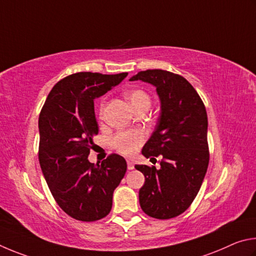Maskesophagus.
I'll return each instance as SVG.
<instances>
[{
  "label": "esophagus",
  "instance_id": "obj_1",
  "mask_svg": "<svg viewBox=\"0 0 256 256\" xmlns=\"http://www.w3.org/2000/svg\"><path fill=\"white\" fill-rule=\"evenodd\" d=\"M127 166H128V170H134L135 165H134V163L130 162V160H127Z\"/></svg>",
  "mask_w": 256,
  "mask_h": 256
}]
</instances>
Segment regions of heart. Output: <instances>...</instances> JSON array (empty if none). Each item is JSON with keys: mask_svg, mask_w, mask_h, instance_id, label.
<instances>
[{"mask_svg": "<svg viewBox=\"0 0 256 256\" xmlns=\"http://www.w3.org/2000/svg\"><path fill=\"white\" fill-rule=\"evenodd\" d=\"M126 98L130 102V104L135 110L140 106H150V98L148 94L142 90H132L126 93ZM103 112V103L100 108V114ZM144 142L142 132H119L114 137V145L121 154L130 156L134 153H136L137 150L140 148V145Z\"/></svg>", "mask_w": 256, "mask_h": 256, "instance_id": "obj_1", "label": "heart"}]
</instances>
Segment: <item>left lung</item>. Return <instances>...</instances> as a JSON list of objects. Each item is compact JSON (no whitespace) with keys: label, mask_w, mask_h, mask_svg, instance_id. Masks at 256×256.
Here are the masks:
<instances>
[{"label":"left lung","mask_w":256,"mask_h":256,"mask_svg":"<svg viewBox=\"0 0 256 256\" xmlns=\"http://www.w3.org/2000/svg\"><path fill=\"white\" fill-rule=\"evenodd\" d=\"M130 80L153 85L160 102L158 120L142 154L147 158L162 155L163 160L160 168L135 166L145 176L140 190V207L153 218H174L190 207L207 172V112L199 94L180 75L147 70Z\"/></svg>","instance_id":"8db88e82"}]
</instances>
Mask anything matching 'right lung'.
I'll return each instance as SVG.
<instances>
[{
	"label": "right lung",
	"mask_w": 256,
	"mask_h": 256,
	"mask_svg": "<svg viewBox=\"0 0 256 256\" xmlns=\"http://www.w3.org/2000/svg\"><path fill=\"white\" fill-rule=\"evenodd\" d=\"M127 75L72 74L52 88L40 112V168L58 206L78 220L106 217L112 208L114 191L127 171L120 155L111 154L96 165L88 160L98 132L94 100Z\"/></svg>",
	"instance_id": "add662e5"
}]
</instances>
